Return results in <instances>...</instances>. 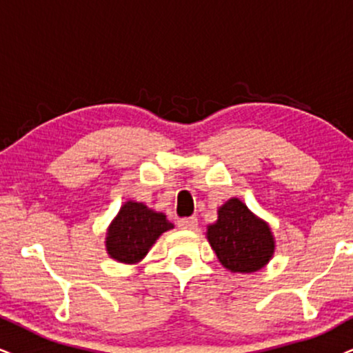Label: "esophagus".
Wrapping results in <instances>:
<instances>
[{"mask_svg": "<svg viewBox=\"0 0 353 353\" xmlns=\"http://www.w3.org/2000/svg\"><path fill=\"white\" fill-rule=\"evenodd\" d=\"M177 226H179L181 230H195L199 226V220L195 216H190V218H181L179 221H177Z\"/></svg>", "mask_w": 353, "mask_h": 353, "instance_id": "obj_1", "label": "esophagus"}]
</instances>
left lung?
<instances>
[{"label": "left lung", "instance_id": "left-lung-1", "mask_svg": "<svg viewBox=\"0 0 353 353\" xmlns=\"http://www.w3.org/2000/svg\"><path fill=\"white\" fill-rule=\"evenodd\" d=\"M207 239L221 265L233 274L261 270L275 252L269 223L236 197L218 208V220L207 226Z\"/></svg>", "mask_w": 353, "mask_h": 353}]
</instances>
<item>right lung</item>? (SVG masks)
I'll return each mask as SVG.
<instances>
[{
  "mask_svg": "<svg viewBox=\"0 0 353 353\" xmlns=\"http://www.w3.org/2000/svg\"><path fill=\"white\" fill-rule=\"evenodd\" d=\"M172 228L174 225L164 213L154 212L141 202L127 200L107 228V254L122 264H138L156 239Z\"/></svg>",
  "mask_w": 353,
  "mask_h": 353,
  "instance_id": "add662e5",
  "label": "right lung"
}]
</instances>
